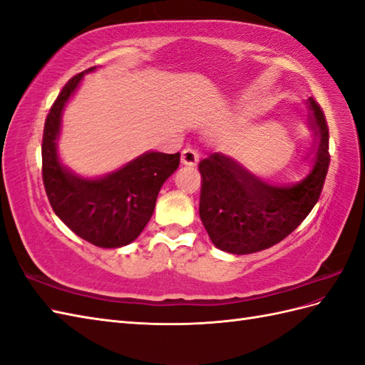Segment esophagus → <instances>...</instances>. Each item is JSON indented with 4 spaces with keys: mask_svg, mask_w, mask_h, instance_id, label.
<instances>
[{
    "mask_svg": "<svg viewBox=\"0 0 365 365\" xmlns=\"http://www.w3.org/2000/svg\"><path fill=\"white\" fill-rule=\"evenodd\" d=\"M199 161V153L196 149H192V147H187V149H183L182 152V165L185 166H196Z\"/></svg>",
    "mask_w": 365,
    "mask_h": 365,
    "instance_id": "1",
    "label": "esophagus"
}]
</instances>
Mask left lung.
Here are the masks:
<instances>
[{
  "instance_id": "1",
  "label": "left lung",
  "mask_w": 365,
  "mask_h": 365,
  "mask_svg": "<svg viewBox=\"0 0 365 365\" xmlns=\"http://www.w3.org/2000/svg\"><path fill=\"white\" fill-rule=\"evenodd\" d=\"M306 105L314 145L311 169L302 180L265 182L221 152L199 163V216L218 250L237 255L268 250L290 235L317 204L329 166V136L319 103L311 97Z\"/></svg>"
}]
</instances>
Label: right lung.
Returning <instances> with one entry per match:
<instances>
[{
	"label": "right lung",
	"mask_w": 365,
	"mask_h": 365,
	"mask_svg": "<svg viewBox=\"0 0 365 365\" xmlns=\"http://www.w3.org/2000/svg\"><path fill=\"white\" fill-rule=\"evenodd\" d=\"M84 71L68 81L46 115L42 177L54 213L66 226L98 247H122L139 237L152 218L158 192L175 173L180 153L144 152L100 177H83L61 161L58 141L63 113L78 89Z\"/></svg>",
	"instance_id": "1"
}]
</instances>
